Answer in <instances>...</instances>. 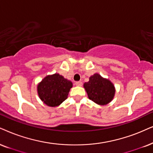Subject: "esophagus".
Instances as JSON below:
<instances>
[{"mask_svg":"<svg viewBox=\"0 0 153 153\" xmlns=\"http://www.w3.org/2000/svg\"><path fill=\"white\" fill-rule=\"evenodd\" d=\"M75 85L77 86H82V82H80V81H78V82H75Z\"/></svg>","mask_w":153,"mask_h":153,"instance_id":"34e87169","label":"esophagus"}]
</instances>
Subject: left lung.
I'll list each match as a JSON object with an SVG mask.
<instances>
[{
  "instance_id": "1",
  "label": "left lung",
  "mask_w": 153,
  "mask_h": 153,
  "mask_svg": "<svg viewBox=\"0 0 153 153\" xmlns=\"http://www.w3.org/2000/svg\"><path fill=\"white\" fill-rule=\"evenodd\" d=\"M84 88L89 99L100 105H106L113 100L115 88L111 81L104 78L98 73L90 78L88 82L84 83Z\"/></svg>"
}]
</instances>
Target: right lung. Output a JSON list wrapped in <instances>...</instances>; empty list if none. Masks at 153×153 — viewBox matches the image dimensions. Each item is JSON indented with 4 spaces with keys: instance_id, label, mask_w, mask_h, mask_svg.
I'll list each match as a JSON object with an SVG mask.
<instances>
[{
    "instance_id": "1",
    "label": "right lung",
    "mask_w": 153,
    "mask_h": 153,
    "mask_svg": "<svg viewBox=\"0 0 153 153\" xmlns=\"http://www.w3.org/2000/svg\"><path fill=\"white\" fill-rule=\"evenodd\" d=\"M71 81L63 78L59 73L47 75L37 85L39 97L44 104L55 107L67 99L71 88Z\"/></svg>"
}]
</instances>
